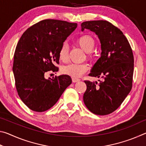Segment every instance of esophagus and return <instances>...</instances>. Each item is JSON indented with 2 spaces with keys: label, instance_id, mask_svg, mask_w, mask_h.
Returning a JSON list of instances; mask_svg holds the SVG:
<instances>
[{
  "label": "esophagus",
  "instance_id": "1",
  "mask_svg": "<svg viewBox=\"0 0 146 146\" xmlns=\"http://www.w3.org/2000/svg\"><path fill=\"white\" fill-rule=\"evenodd\" d=\"M80 78H76V77H73L72 78V81L73 82H77L78 81H80Z\"/></svg>",
  "mask_w": 146,
  "mask_h": 146
}]
</instances>
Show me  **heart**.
Masks as SVG:
<instances>
[{
  "mask_svg": "<svg viewBox=\"0 0 146 146\" xmlns=\"http://www.w3.org/2000/svg\"><path fill=\"white\" fill-rule=\"evenodd\" d=\"M76 43L84 51L90 53L93 50L95 46V40L90 35H82L76 39ZM59 59L63 62L68 60V48L66 44H64L59 50ZM88 70V66L84 64L73 63L67 65L62 68V72L66 75L72 76L73 77H78L82 75Z\"/></svg>",
  "mask_w": 146,
  "mask_h": 146,
  "instance_id": "1",
  "label": "heart"
}]
</instances>
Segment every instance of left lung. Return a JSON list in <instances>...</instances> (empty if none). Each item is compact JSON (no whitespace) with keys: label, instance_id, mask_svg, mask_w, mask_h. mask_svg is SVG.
Here are the masks:
<instances>
[{"label":"left lung","instance_id":"8db88e82","mask_svg":"<svg viewBox=\"0 0 146 146\" xmlns=\"http://www.w3.org/2000/svg\"><path fill=\"white\" fill-rule=\"evenodd\" d=\"M95 33L101 44V53L89 75L102 78L103 81L85 80L87 90L83 96L91 112L106 115L117 110L132 88L134 58L131 48L124 35L106 21H86L81 24L84 29Z\"/></svg>","mask_w":146,"mask_h":146}]
</instances>
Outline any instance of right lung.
Returning <instances> with one entry per match:
<instances>
[{"label": "right lung", "instance_id": "right-lung-1", "mask_svg": "<svg viewBox=\"0 0 146 146\" xmlns=\"http://www.w3.org/2000/svg\"><path fill=\"white\" fill-rule=\"evenodd\" d=\"M76 23L46 19L34 24L23 34L14 54L13 72L19 96L36 112L55 104L72 80L68 75L45 78L49 71L58 68V52Z\"/></svg>", "mask_w": 146, "mask_h": 146}]
</instances>
